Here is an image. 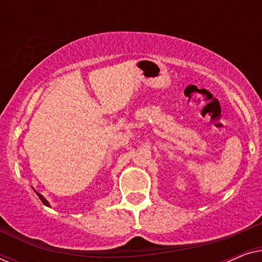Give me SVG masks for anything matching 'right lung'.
<instances>
[{"label":"right lung","mask_w":262,"mask_h":262,"mask_svg":"<svg viewBox=\"0 0 262 262\" xmlns=\"http://www.w3.org/2000/svg\"><path fill=\"white\" fill-rule=\"evenodd\" d=\"M34 192H35V193H37V195L39 196V199H40V200H41V203H42V204H44V205H46V206H50V204H49V202H48V200H46V199L44 198V196H42V195L40 194V193H38L37 191H35V189H34Z\"/></svg>","instance_id":"add662e5"}]
</instances>
